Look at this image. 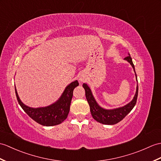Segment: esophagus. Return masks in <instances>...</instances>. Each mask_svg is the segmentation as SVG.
I'll return each instance as SVG.
<instances>
[{
  "label": "esophagus",
  "instance_id": "34e87169",
  "mask_svg": "<svg viewBox=\"0 0 161 161\" xmlns=\"http://www.w3.org/2000/svg\"><path fill=\"white\" fill-rule=\"evenodd\" d=\"M80 81H85V80H84V77H81L80 79Z\"/></svg>",
  "mask_w": 161,
  "mask_h": 161
}]
</instances>
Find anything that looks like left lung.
<instances>
[{"instance_id":"left-lung-1","label":"left lung","mask_w":161,"mask_h":161,"mask_svg":"<svg viewBox=\"0 0 161 161\" xmlns=\"http://www.w3.org/2000/svg\"><path fill=\"white\" fill-rule=\"evenodd\" d=\"M125 59H126L127 61L130 62V64L132 65L134 70V65L130 54L128 56H127V57L125 58ZM134 71H135V70H134ZM83 87L85 89L86 97L88 103L90 106V109H91V113L93 119L97 121L102 123V124L114 125L119 123V121H121L122 119L125 118V116L133 109L134 106L136 105L138 97V91H139V87H138V86L136 87V94L134 95V97L131 102H130L125 106L113 110H106L103 109L102 108H101L98 104L97 103L96 101L95 100L94 97H93L91 89L88 86V85L84 84Z\"/></svg>"}]
</instances>
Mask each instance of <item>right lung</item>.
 <instances>
[{
    "label": "right lung",
    "instance_id": "add662e5",
    "mask_svg": "<svg viewBox=\"0 0 161 161\" xmlns=\"http://www.w3.org/2000/svg\"><path fill=\"white\" fill-rule=\"evenodd\" d=\"M78 86L79 83L77 80L72 82L66 88L57 102L49 106L39 108H33L25 106L19 99L16 87L15 91L20 106L33 120L42 125L53 126L60 124L67 118L70 110L73 90Z\"/></svg>",
    "mask_w": 161,
    "mask_h": 161
}]
</instances>
